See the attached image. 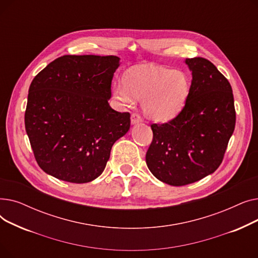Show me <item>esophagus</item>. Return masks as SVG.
Here are the masks:
<instances>
[{"instance_id": "1", "label": "esophagus", "mask_w": 258, "mask_h": 258, "mask_svg": "<svg viewBox=\"0 0 258 258\" xmlns=\"http://www.w3.org/2000/svg\"><path fill=\"white\" fill-rule=\"evenodd\" d=\"M131 121L133 124H136V123H139V122L142 121V117L140 114L138 113H133L132 116H131Z\"/></svg>"}]
</instances>
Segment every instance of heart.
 <instances>
[{"label": "heart", "mask_w": 258, "mask_h": 258, "mask_svg": "<svg viewBox=\"0 0 258 258\" xmlns=\"http://www.w3.org/2000/svg\"><path fill=\"white\" fill-rule=\"evenodd\" d=\"M123 79L124 86L119 85L114 90L115 98L123 104H131L133 97L145 99V113L157 120H167L177 115L190 89V80L184 72L161 68L134 67Z\"/></svg>", "instance_id": "b5f03b06"}]
</instances>
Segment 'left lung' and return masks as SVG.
<instances>
[{
  "instance_id": "1",
  "label": "left lung",
  "mask_w": 258,
  "mask_h": 258,
  "mask_svg": "<svg viewBox=\"0 0 258 258\" xmlns=\"http://www.w3.org/2000/svg\"><path fill=\"white\" fill-rule=\"evenodd\" d=\"M185 62L192 72L185 105L173 119L152 123L145 156L155 177L172 186L195 183L219 168L236 120L228 79L204 57Z\"/></svg>"
}]
</instances>
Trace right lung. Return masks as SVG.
<instances>
[{
    "instance_id": "obj_1",
    "label": "right lung",
    "mask_w": 258,
    "mask_h": 258,
    "mask_svg": "<svg viewBox=\"0 0 258 258\" xmlns=\"http://www.w3.org/2000/svg\"><path fill=\"white\" fill-rule=\"evenodd\" d=\"M119 64L113 55H63L33 78L25 127L45 172L78 184L102 173L113 144L131 125L128 112L108 104Z\"/></svg>"
}]
</instances>
